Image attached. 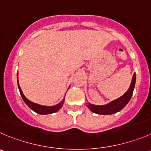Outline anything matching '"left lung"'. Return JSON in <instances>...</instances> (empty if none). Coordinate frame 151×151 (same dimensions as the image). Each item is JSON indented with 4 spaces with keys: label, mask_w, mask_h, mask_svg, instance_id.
Returning <instances> with one entry per match:
<instances>
[{
    "label": "left lung",
    "mask_w": 151,
    "mask_h": 151,
    "mask_svg": "<svg viewBox=\"0 0 151 151\" xmlns=\"http://www.w3.org/2000/svg\"><path fill=\"white\" fill-rule=\"evenodd\" d=\"M136 73H134L132 78L130 87L127 91L119 98L116 99L104 105H96V104L87 102V107L93 113L100 115H111L120 111L127 105L133 96V90H134L135 84H136Z\"/></svg>",
    "instance_id": "1"
}]
</instances>
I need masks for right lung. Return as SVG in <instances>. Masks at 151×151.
Instances as JSON below:
<instances>
[{"label":"right lung","mask_w":151,"mask_h":151,"mask_svg":"<svg viewBox=\"0 0 151 151\" xmlns=\"http://www.w3.org/2000/svg\"><path fill=\"white\" fill-rule=\"evenodd\" d=\"M17 78H18V89H19L20 93H21V96L22 97L23 100L24 101V102L27 104V105L29 107L31 110H32L33 111H35V113H38V114L41 115H47V114H51V113H55V112L58 111L61 108V107L63 106L64 102V99L65 98H64L62 99V101L61 102H59L58 104H55V105L53 106H45V105H41V104H36V103H34L32 101H29L28 99L26 98V96H24V93H23L22 90H21V87L19 85V82H18V73L17 75Z\"/></svg>","instance_id":"right-lung-1"}]
</instances>
